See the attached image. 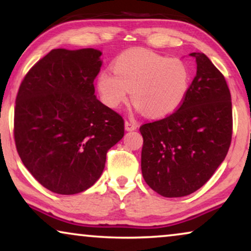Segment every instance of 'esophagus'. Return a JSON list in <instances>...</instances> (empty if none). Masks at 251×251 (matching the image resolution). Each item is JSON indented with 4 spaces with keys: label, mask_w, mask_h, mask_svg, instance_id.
<instances>
[{
    "label": "esophagus",
    "mask_w": 251,
    "mask_h": 251,
    "mask_svg": "<svg viewBox=\"0 0 251 251\" xmlns=\"http://www.w3.org/2000/svg\"><path fill=\"white\" fill-rule=\"evenodd\" d=\"M126 131H133V130L138 129V125L133 121H126Z\"/></svg>",
    "instance_id": "obj_1"
}]
</instances>
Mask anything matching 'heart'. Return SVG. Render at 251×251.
I'll use <instances>...</instances> for the list:
<instances>
[{"label":"heart","mask_w":251,"mask_h":251,"mask_svg":"<svg viewBox=\"0 0 251 251\" xmlns=\"http://www.w3.org/2000/svg\"><path fill=\"white\" fill-rule=\"evenodd\" d=\"M112 71H102L97 89L102 102L119 108L130 97L138 112L150 118L169 116L183 104L191 87V70L179 58L132 49L116 58Z\"/></svg>","instance_id":"1"}]
</instances>
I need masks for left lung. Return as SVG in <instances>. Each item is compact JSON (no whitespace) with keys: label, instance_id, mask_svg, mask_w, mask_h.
<instances>
[{"label":"left lung","instance_id":"obj_1","mask_svg":"<svg viewBox=\"0 0 251 251\" xmlns=\"http://www.w3.org/2000/svg\"><path fill=\"white\" fill-rule=\"evenodd\" d=\"M190 56L197 75L183 104L166 119L139 128L143 177L166 198L185 197L203 186L231 145L232 102L225 77L204 53Z\"/></svg>","mask_w":251,"mask_h":251}]
</instances>
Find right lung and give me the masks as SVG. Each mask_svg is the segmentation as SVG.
<instances>
[{
	"label": "right lung",
	"mask_w": 251,
	"mask_h": 251,
	"mask_svg": "<svg viewBox=\"0 0 251 251\" xmlns=\"http://www.w3.org/2000/svg\"><path fill=\"white\" fill-rule=\"evenodd\" d=\"M101 51L53 49L19 87L15 142L24 166L48 190L81 193L101 176L106 153L125 136L122 116L99 101Z\"/></svg>",
	"instance_id": "1"
}]
</instances>
